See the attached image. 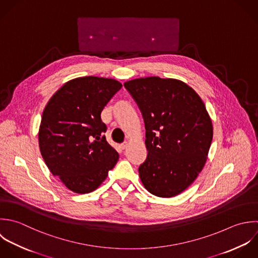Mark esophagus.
Returning a JSON list of instances; mask_svg holds the SVG:
<instances>
[{
	"instance_id": "obj_1",
	"label": "esophagus",
	"mask_w": 258,
	"mask_h": 258,
	"mask_svg": "<svg viewBox=\"0 0 258 258\" xmlns=\"http://www.w3.org/2000/svg\"><path fill=\"white\" fill-rule=\"evenodd\" d=\"M127 147H128V143L127 142H124L123 144H121V149L122 150H125Z\"/></svg>"
}]
</instances>
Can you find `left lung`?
<instances>
[{
  "label": "left lung",
  "mask_w": 258,
  "mask_h": 258,
  "mask_svg": "<svg viewBox=\"0 0 258 258\" xmlns=\"http://www.w3.org/2000/svg\"><path fill=\"white\" fill-rule=\"evenodd\" d=\"M146 125L148 157L139 168L145 188L170 198L185 191L207 161L213 124L198 93L185 82L158 76L124 82Z\"/></svg>",
  "instance_id": "left-lung-1"
}]
</instances>
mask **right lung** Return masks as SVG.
Segmentation results:
<instances>
[{
	"instance_id": "obj_1",
	"label": "right lung",
	"mask_w": 258,
	"mask_h": 258,
	"mask_svg": "<svg viewBox=\"0 0 258 258\" xmlns=\"http://www.w3.org/2000/svg\"><path fill=\"white\" fill-rule=\"evenodd\" d=\"M115 79L78 77L63 84L47 102L39 127L41 155L50 172L70 191L96 190L118 161L102 136L101 111L121 88Z\"/></svg>"
}]
</instances>
